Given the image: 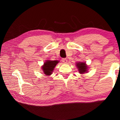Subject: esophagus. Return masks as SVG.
Returning <instances> with one entry per match:
<instances>
[{
    "mask_svg": "<svg viewBox=\"0 0 120 120\" xmlns=\"http://www.w3.org/2000/svg\"><path fill=\"white\" fill-rule=\"evenodd\" d=\"M62 61L64 62V63H67V59L66 58L62 59Z\"/></svg>",
    "mask_w": 120,
    "mask_h": 120,
    "instance_id": "esophagus-1",
    "label": "esophagus"
}]
</instances>
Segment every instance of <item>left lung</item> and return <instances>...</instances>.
I'll use <instances>...</instances> for the list:
<instances>
[{
    "mask_svg": "<svg viewBox=\"0 0 120 120\" xmlns=\"http://www.w3.org/2000/svg\"><path fill=\"white\" fill-rule=\"evenodd\" d=\"M76 65L79 72L80 74H85V72H88V67L86 64V62H78L76 63Z\"/></svg>",
    "mask_w": 120,
    "mask_h": 120,
    "instance_id": "left-lung-1",
    "label": "left lung"
}]
</instances>
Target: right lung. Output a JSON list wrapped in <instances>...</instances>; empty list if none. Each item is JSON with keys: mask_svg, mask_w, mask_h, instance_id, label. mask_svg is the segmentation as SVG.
Segmentation results:
<instances>
[{"mask_svg": "<svg viewBox=\"0 0 120 120\" xmlns=\"http://www.w3.org/2000/svg\"><path fill=\"white\" fill-rule=\"evenodd\" d=\"M59 62V61L58 60L53 61L46 60L43 66L41 67L44 74L48 76L52 75L53 71L54 70V68Z\"/></svg>", "mask_w": 120, "mask_h": 120, "instance_id": "1", "label": "right lung"}]
</instances>
